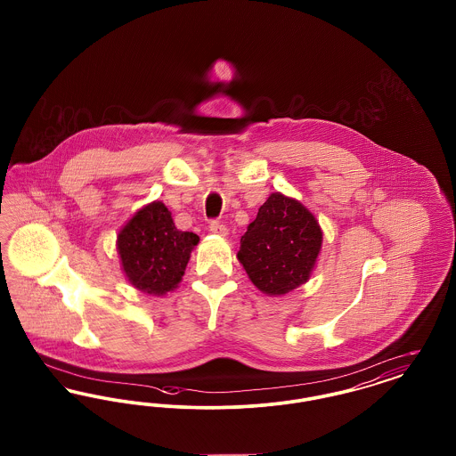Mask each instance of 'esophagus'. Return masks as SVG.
<instances>
[{
  "label": "esophagus",
  "mask_w": 456,
  "mask_h": 456,
  "mask_svg": "<svg viewBox=\"0 0 456 456\" xmlns=\"http://www.w3.org/2000/svg\"><path fill=\"white\" fill-rule=\"evenodd\" d=\"M208 229H210L214 234H218V236H227V227H225L220 220H212L210 225H208Z\"/></svg>",
  "instance_id": "esophagus-1"
}]
</instances>
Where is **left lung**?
Wrapping results in <instances>:
<instances>
[{"label": "left lung", "mask_w": 456, "mask_h": 456, "mask_svg": "<svg viewBox=\"0 0 456 456\" xmlns=\"http://www.w3.org/2000/svg\"><path fill=\"white\" fill-rule=\"evenodd\" d=\"M322 240V229L305 207L272 193L240 238L238 258L261 292L283 296L309 279Z\"/></svg>", "instance_id": "obj_1"}]
</instances>
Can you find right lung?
Listing matches in <instances>:
<instances>
[{"label":"right lung","instance_id":"obj_1","mask_svg":"<svg viewBox=\"0 0 456 456\" xmlns=\"http://www.w3.org/2000/svg\"><path fill=\"white\" fill-rule=\"evenodd\" d=\"M200 238L174 225L160 201L138 210L118 236V251L131 285L152 296L173 290L184 275Z\"/></svg>","mask_w":456,"mask_h":456}]
</instances>
